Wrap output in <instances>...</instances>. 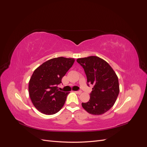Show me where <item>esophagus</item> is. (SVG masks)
I'll list each match as a JSON object with an SVG mask.
<instances>
[{"label":"esophagus","instance_id":"34e87169","mask_svg":"<svg viewBox=\"0 0 147 147\" xmlns=\"http://www.w3.org/2000/svg\"><path fill=\"white\" fill-rule=\"evenodd\" d=\"M75 93H77V94H82V91H75Z\"/></svg>","mask_w":147,"mask_h":147}]
</instances>
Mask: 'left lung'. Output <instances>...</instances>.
I'll return each mask as SVG.
<instances>
[{
  "label": "left lung",
  "instance_id": "left-lung-1",
  "mask_svg": "<svg viewBox=\"0 0 147 147\" xmlns=\"http://www.w3.org/2000/svg\"><path fill=\"white\" fill-rule=\"evenodd\" d=\"M77 61L84 69L87 82L94 85L90 100L82 104L83 108L92 115L105 113L113 106L119 92L116 73L108 63L97 56L79 58Z\"/></svg>",
  "mask_w": 147,
  "mask_h": 147
}]
</instances>
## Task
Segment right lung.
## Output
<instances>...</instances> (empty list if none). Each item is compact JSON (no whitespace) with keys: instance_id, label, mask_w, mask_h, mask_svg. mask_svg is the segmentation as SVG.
Listing matches in <instances>:
<instances>
[{"instance_id":"1","label":"right lung","mask_w":147,"mask_h":147,"mask_svg":"<svg viewBox=\"0 0 147 147\" xmlns=\"http://www.w3.org/2000/svg\"><path fill=\"white\" fill-rule=\"evenodd\" d=\"M74 62V58L55 57L34 70L29 82V94L39 112L50 115L63 108L69 92L59 91L57 85Z\"/></svg>"}]
</instances>
